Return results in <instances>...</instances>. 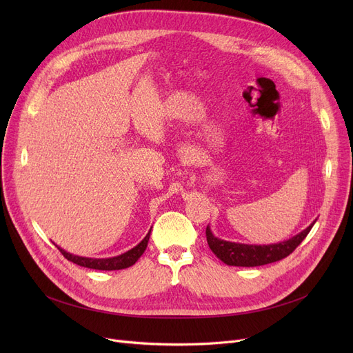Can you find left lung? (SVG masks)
<instances>
[{
    "label": "left lung",
    "mask_w": 353,
    "mask_h": 353,
    "mask_svg": "<svg viewBox=\"0 0 353 353\" xmlns=\"http://www.w3.org/2000/svg\"><path fill=\"white\" fill-rule=\"evenodd\" d=\"M314 221L309 228L293 236L292 239L285 240V242H281V243H273V245H245V243L228 242V240H221L216 237L212 233L209 226L206 228V237H208L209 248L223 263L229 266L253 268V266H262V265L282 261V259L289 256L302 243V240L307 236V233L313 228Z\"/></svg>",
    "instance_id": "8db88e82"
}]
</instances>
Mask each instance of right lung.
I'll return each mask as SVG.
<instances>
[{
  "label": "right lung",
  "instance_id": "add662e5",
  "mask_svg": "<svg viewBox=\"0 0 353 353\" xmlns=\"http://www.w3.org/2000/svg\"><path fill=\"white\" fill-rule=\"evenodd\" d=\"M150 232L145 234V237L141 240V242L133 248L130 249L128 252L120 254V256H114V257H107V259H92V257H83V256H74L65 250H63L61 248H59V250L63 253V256L67 259V261L76 263L79 266L83 268H88V269H96V270H121L125 268L133 266L137 261L139 257L144 253L147 243H148V239H150Z\"/></svg>",
  "mask_w": 353,
  "mask_h": 353
}]
</instances>
